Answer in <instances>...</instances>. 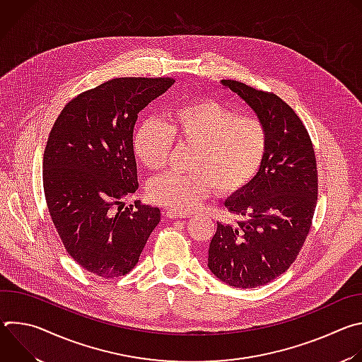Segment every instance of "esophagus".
I'll return each instance as SVG.
<instances>
[{"label":"esophagus","instance_id":"esophagus-1","mask_svg":"<svg viewBox=\"0 0 362 362\" xmlns=\"http://www.w3.org/2000/svg\"><path fill=\"white\" fill-rule=\"evenodd\" d=\"M166 216L169 219H183V218H189L190 214H179V212H175V211H168Z\"/></svg>","mask_w":362,"mask_h":362}]
</instances>
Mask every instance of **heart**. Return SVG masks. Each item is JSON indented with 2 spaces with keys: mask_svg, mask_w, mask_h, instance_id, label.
I'll return each mask as SVG.
<instances>
[{
  "mask_svg": "<svg viewBox=\"0 0 362 362\" xmlns=\"http://www.w3.org/2000/svg\"><path fill=\"white\" fill-rule=\"evenodd\" d=\"M173 139L192 143L193 173L169 170L150 183L151 199L179 214H187L208 197L233 193L246 186L262 165L267 130L250 116H236L215 100L176 106L162 122L147 120L134 133L133 150L148 170H160Z\"/></svg>",
  "mask_w": 362,
  "mask_h": 362,
  "instance_id": "heart-1",
  "label": "heart"
}]
</instances>
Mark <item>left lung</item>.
I'll list each match as a JSON object with an SVG mask.
<instances>
[{
  "mask_svg": "<svg viewBox=\"0 0 362 362\" xmlns=\"http://www.w3.org/2000/svg\"><path fill=\"white\" fill-rule=\"evenodd\" d=\"M221 84L245 101L268 141L259 170L225 200L245 219L218 222L208 268L229 286L256 288L282 275L308 236L318 197L317 160L305 126L282 98L235 80Z\"/></svg>",
  "mask_w": 362,
  "mask_h": 362,
  "instance_id": "left-lung-1",
  "label": "left lung"
}]
</instances>
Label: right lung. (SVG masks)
<instances>
[{"label": "right lung", "instance_id": "obj_1", "mask_svg": "<svg viewBox=\"0 0 362 362\" xmlns=\"http://www.w3.org/2000/svg\"><path fill=\"white\" fill-rule=\"evenodd\" d=\"M172 77H122L74 97L44 151L42 185L53 223L73 259L101 278L130 272L160 222L159 208L134 203L137 115L173 86Z\"/></svg>", "mask_w": 362, "mask_h": 362}]
</instances>
